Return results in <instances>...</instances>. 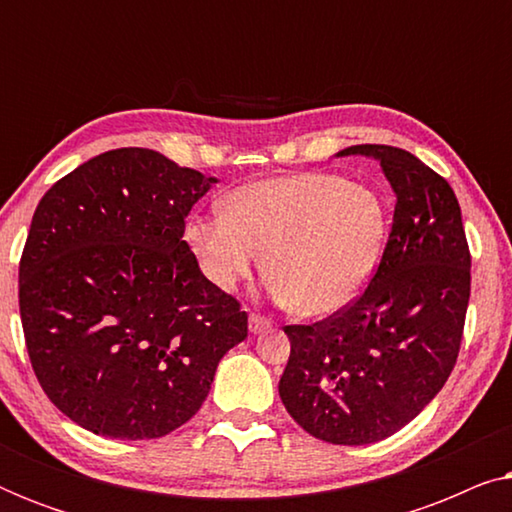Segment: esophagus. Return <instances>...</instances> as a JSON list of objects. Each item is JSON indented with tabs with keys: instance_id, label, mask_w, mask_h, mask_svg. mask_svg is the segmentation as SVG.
Listing matches in <instances>:
<instances>
[{
	"instance_id": "obj_1",
	"label": "esophagus",
	"mask_w": 512,
	"mask_h": 512,
	"mask_svg": "<svg viewBox=\"0 0 512 512\" xmlns=\"http://www.w3.org/2000/svg\"><path fill=\"white\" fill-rule=\"evenodd\" d=\"M272 324L265 317H258V314H249V331L258 335V333H265L270 331Z\"/></svg>"
}]
</instances>
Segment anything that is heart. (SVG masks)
<instances>
[{
  "mask_svg": "<svg viewBox=\"0 0 512 512\" xmlns=\"http://www.w3.org/2000/svg\"><path fill=\"white\" fill-rule=\"evenodd\" d=\"M219 216H193L186 242L216 289L233 291L251 272L300 317H328L366 289L389 235L387 207L366 184L331 172L249 181Z\"/></svg>",
  "mask_w": 512,
  "mask_h": 512,
  "instance_id": "heart-1",
  "label": "heart"
}]
</instances>
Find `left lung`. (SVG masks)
Returning a JSON list of instances; mask_svg holds the SVG:
<instances>
[{
  "label": "left lung",
  "instance_id": "obj_1",
  "mask_svg": "<svg viewBox=\"0 0 512 512\" xmlns=\"http://www.w3.org/2000/svg\"><path fill=\"white\" fill-rule=\"evenodd\" d=\"M338 156L380 163L396 198L380 268L363 296L326 321L284 326L291 340L279 396L333 445H368L412 422L457 363L471 254L457 195L412 153L359 144Z\"/></svg>",
  "mask_w": 512,
  "mask_h": 512
}]
</instances>
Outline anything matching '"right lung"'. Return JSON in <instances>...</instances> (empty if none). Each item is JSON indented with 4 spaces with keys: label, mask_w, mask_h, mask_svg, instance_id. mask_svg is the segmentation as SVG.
Instances as JSON below:
<instances>
[{
    "label": "right lung",
    "mask_w": 512,
    "mask_h": 512,
    "mask_svg": "<svg viewBox=\"0 0 512 512\" xmlns=\"http://www.w3.org/2000/svg\"><path fill=\"white\" fill-rule=\"evenodd\" d=\"M216 181L132 146L90 158L41 198L20 258V319L39 384L83 429L167 436L247 338V312L184 242V219Z\"/></svg>",
    "instance_id": "obj_1"
}]
</instances>
